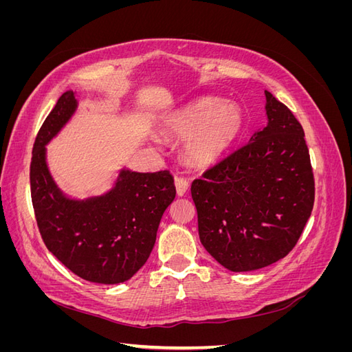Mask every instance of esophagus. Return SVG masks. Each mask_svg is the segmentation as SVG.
Returning a JSON list of instances; mask_svg holds the SVG:
<instances>
[{
    "instance_id": "1",
    "label": "esophagus",
    "mask_w": 352,
    "mask_h": 352,
    "mask_svg": "<svg viewBox=\"0 0 352 352\" xmlns=\"http://www.w3.org/2000/svg\"><path fill=\"white\" fill-rule=\"evenodd\" d=\"M175 185H176V194H177V197H184L188 192L189 182H188L185 177H176Z\"/></svg>"
}]
</instances>
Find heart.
Masks as SVG:
<instances>
[{
  "label": "heart",
  "mask_w": 352,
  "mask_h": 352,
  "mask_svg": "<svg viewBox=\"0 0 352 352\" xmlns=\"http://www.w3.org/2000/svg\"><path fill=\"white\" fill-rule=\"evenodd\" d=\"M242 126L243 117L236 105L206 100L173 117L167 131L180 140H188L185 154L190 163L210 166L236 142Z\"/></svg>",
  "instance_id": "obj_1"
}]
</instances>
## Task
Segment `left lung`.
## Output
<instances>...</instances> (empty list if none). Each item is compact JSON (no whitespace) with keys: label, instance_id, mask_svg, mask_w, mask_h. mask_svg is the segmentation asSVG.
Listing matches in <instances>:
<instances>
[{"label":"left lung","instance_id":"1","mask_svg":"<svg viewBox=\"0 0 352 352\" xmlns=\"http://www.w3.org/2000/svg\"><path fill=\"white\" fill-rule=\"evenodd\" d=\"M264 94L267 124L190 186L199 241L230 272L258 270L286 257L314 204L302 126Z\"/></svg>","mask_w":352,"mask_h":352}]
</instances>
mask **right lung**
<instances>
[{
	"mask_svg": "<svg viewBox=\"0 0 352 352\" xmlns=\"http://www.w3.org/2000/svg\"><path fill=\"white\" fill-rule=\"evenodd\" d=\"M76 109V95L66 91L35 140L30 194L36 223L50 252L70 272L94 283H122L150 257L160 220L176 197L173 176L167 170L140 173L123 167L102 195H66L50 173L45 146Z\"/></svg>",
	"mask_w": 352,
	"mask_h": 352,
	"instance_id": "1",
	"label": "right lung"
}]
</instances>
